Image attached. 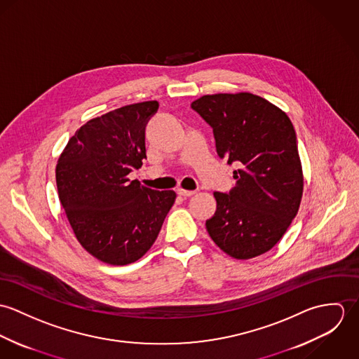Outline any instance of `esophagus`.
<instances>
[{"label": "esophagus", "instance_id": "34e87169", "mask_svg": "<svg viewBox=\"0 0 359 359\" xmlns=\"http://www.w3.org/2000/svg\"><path fill=\"white\" fill-rule=\"evenodd\" d=\"M196 192L195 191H187V189H178V195L180 196H184V198H189V196H192V195H195Z\"/></svg>", "mask_w": 359, "mask_h": 359}]
</instances>
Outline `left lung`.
I'll use <instances>...</instances> for the list:
<instances>
[{
	"label": "left lung",
	"instance_id": "obj_1",
	"mask_svg": "<svg viewBox=\"0 0 359 359\" xmlns=\"http://www.w3.org/2000/svg\"><path fill=\"white\" fill-rule=\"evenodd\" d=\"M191 107L212 128L218 156L239 165L236 187L214 192L207 232L228 256L264 255L285 235L303 196L294 127L285 111L250 93L205 95Z\"/></svg>",
	"mask_w": 359,
	"mask_h": 359
}]
</instances>
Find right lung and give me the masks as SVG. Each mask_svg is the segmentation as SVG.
Segmentation results:
<instances>
[{"label": "right lung", "mask_w": 359, "mask_h": 359, "mask_svg": "<svg viewBox=\"0 0 359 359\" xmlns=\"http://www.w3.org/2000/svg\"><path fill=\"white\" fill-rule=\"evenodd\" d=\"M157 101L127 104L87 121L56 164V187L81 246L111 265H127L154 243L175 202L174 191H154L128 174L147 158L145 128Z\"/></svg>", "instance_id": "obj_1"}]
</instances>
